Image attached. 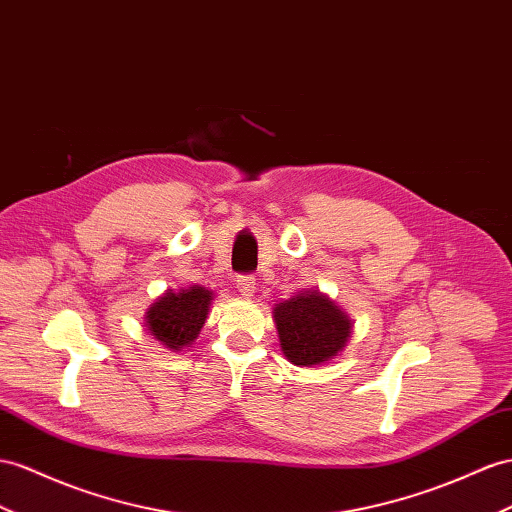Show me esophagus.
<instances>
[{
	"instance_id": "obj_1",
	"label": "esophagus",
	"mask_w": 512,
	"mask_h": 512,
	"mask_svg": "<svg viewBox=\"0 0 512 512\" xmlns=\"http://www.w3.org/2000/svg\"><path fill=\"white\" fill-rule=\"evenodd\" d=\"M238 290L242 292V296H253L257 290V283L253 274H240L238 277Z\"/></svg>"
}]
</instances>
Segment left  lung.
Here are the masks:
<instances>
[{
  "label": "left lung",
  "mask_w": 512,
  "mask_h": 512,
  "mask_svg": "<svg viewBox=\"0 0 512 512\" xmlns=\"http://www.w3.org/2000/svg\"><path fill=\"white\" fill-rule=\"evenodd\" d=\"M283 355L296 365H318L337 357L352 324L333 300L318 292L298 294L274 307Z\"/></svg>",
  "instance_id": "1"
}]
</instances>
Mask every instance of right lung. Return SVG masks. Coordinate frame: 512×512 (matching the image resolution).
<instances>
[{
  "label": "right lung",
  "instance_id": "add662e5",
  "mask_svg": "<svg viewBox=\"0 0 512 512\" xmlns=\"http://www.w3.org/2000/svg\"><path fill=\"white\" fill-rule=\"evenodd\" d=\"M212 292L205 287H190L181 292H166L147 311V329L157 342L179 350L192 344L203 329Z\"/></svg>",
  "mask_w": 512,
  "mask_h": 512
}]
</instances>
